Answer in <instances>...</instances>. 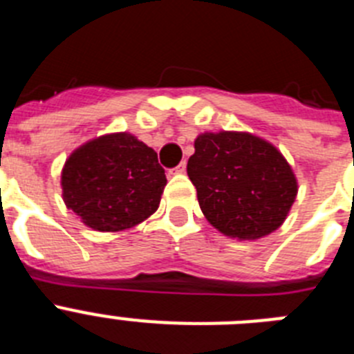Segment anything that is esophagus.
Instances as JSON below:
<instances>
[{
	"mask_svg": "<svg viewBox=\"0 0 354 354\" xmlns=\"http://www.w3.org/2000/svg\"><path fill=\"white\" fill-rule=\"evenodd\" d=\"M174 174H175V175L186 174V161H183V162H180V165H179V167L174 168Z\"/></svg>",
	"mask_w": 354,
	"mask_h": 354,
	"instance_id": "1",
	"label": "esophagus"
}]
</instances>
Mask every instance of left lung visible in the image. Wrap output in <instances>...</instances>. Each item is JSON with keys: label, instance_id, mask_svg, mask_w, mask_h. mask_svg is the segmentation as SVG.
<instances>
[{"label": "left lung", "instance_id": "obj_1", "mask_svg": "<svg viewBox=\"0 0 354 354\" xmlns=\"http://www.w3.org/2000/svg\"><path fill=\"white\" fill-rule=\"evenodd\" d=\"M187 175L205 220L237 241L261 239L282 227L298 195L286 156L246 131L198 134Z\"/></svg>", "mask_w": 354, "mask_h": 354}]
</instances>
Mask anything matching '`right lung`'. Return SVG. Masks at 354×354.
<instances>
[{
	"label": "right lung",
	"mask_w": 354,
	"mask_h": 354,
	"mask_svg": "<svg viewBox=\"0 0 354 354\" xmlns=\"http://www.w3.org/2000/svg\"><path fill=\"white\" fill-rule=\"evenodd\" d=\"M67 209L97 232H120L154 214L167 175L158 154L134 134L109 133L84 142L62 168Z\"/></svg>",
	"instance_id": "obj_1"
}]
</instances>
